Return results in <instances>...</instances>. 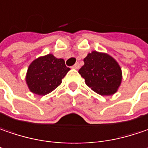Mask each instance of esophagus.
<instances>
[{
  "label": "esophagus",
  "mask_w": 148,
  "mask_h": 148,
  "mask_svg": "<svg viewBox=\"0 0 148 148\" xmlns=\"http://www.w3.org/2000/svg\"><path fill=\"white\" fill-rule=\"evenodd\" d=\"M72 68H73V69H79V64L77 63V64H74V65L73 66Z\"/></svg>",
  "instance_id": "1"
}]
</instances>
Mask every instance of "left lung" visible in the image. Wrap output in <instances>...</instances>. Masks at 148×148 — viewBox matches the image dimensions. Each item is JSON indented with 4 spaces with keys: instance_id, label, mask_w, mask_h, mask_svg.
Segmentation results:
<instances>
[{
    "instance_id": "1",
    "label": "left lung",
    "mask_w": 148,
    "mask_h": 148,
    "mask_svg": "<svg viewBox=\"0 0 148 148\" xmlns=\"http://www.w3.org/2000/svg\"><path fill=\"white\" fill-rule=\"evenodd\" d=\"M84 62L79 73L93 91L100 95L116 93L122 80V71L113 57L106 53L92 51Z\"/></svg>"
}]
</instances>
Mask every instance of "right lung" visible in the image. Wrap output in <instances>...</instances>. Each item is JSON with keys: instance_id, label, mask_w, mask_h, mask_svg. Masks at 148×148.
Masks as SVG:
<instances>
[{"instance_id": "add662e5", "label": "right lung", "mask_w": 148, "mask_h": 148, "mask_svg": "<svg viewBox=\"0 0 148 148\" xmlns=\"http://www.w3.org/2000/svg\"><path fill=\"white\" fill-rule=\"evenodd\" d=\"M69 70L63 58H57L48 53L31 63L26 74V83L32 93L45 95L61 84Z\"/></svg>"}]
</instances>
